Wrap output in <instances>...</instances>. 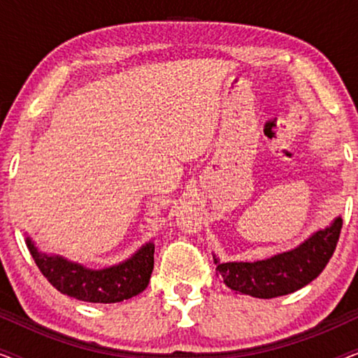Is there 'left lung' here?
Listing matches in <instances>:
<instances>
[{"mask_svg":"<svg viewBox=\"0 0 358 358\" xmlns=\"http://www.w3.org/2000/svg\"><path fill=\"white\" fill-rule=\"evenodd\" d=\"M342 218L337 217L329 228L316 231L292 251L277 254L266 261L217 264L218 275L234 292L256 298L288 295L308 285L324 271L339 241Z\"/></svg>","mask_w":358,"mask_h":358,"instance_id":"1","label":"left lung"}]
</instances>
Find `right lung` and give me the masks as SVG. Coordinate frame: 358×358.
Returning <instances> with one entry per match:
<instances>
[{
    "label": "right lung",
    "instance_id": "obj_1",
    "mask_svg": "<svg viewBox=\"0 0 358 358\" xmlns=\"http://www.w3.org/2000/svg\"><path fill=\"white\" fill-rule=\"evenodd\" d=\"M27 248L42 275L63 295L90 303H117L138 295L148 287L155 266V244L148 243L119 266L91 271L63 257L41 254L31 239Z\"/></svg>",
    "mask_w": 358,
    "mask_h": 358
}]
</instances>
